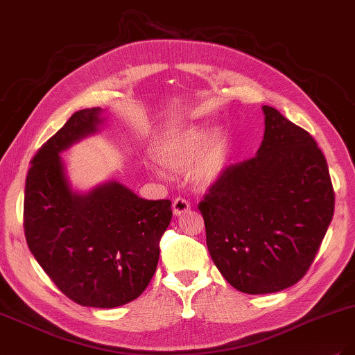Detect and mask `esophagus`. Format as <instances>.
Masks as SVG:
<instances>
[{
	"label": "esophagus",
	"mask_w": 355,
	"mask_h": 355,
	"mask_svg": "<svg viewBox=\"0 0 355 355\" xmlns=\"http://www.w3.org/2000/svg\"><path fill=\"white\" fill-rule=\"evenodd\" d=\"M189 209H191V206H189L188 200L182 198V197L175 198V201H173V213L176 214V216H179V214H184Z\"/></svg>",
	"instance_id": "1"
}]
</instances>
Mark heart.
Wrapping results in <instances>:
<instances>
[{
  "mask_svg": "<svg viewBox=\"0 0 355 355\" xmlns=\"http://www.w3.org/2000/svg\"><path fill=\"white\" fill-rule=\"evenodd\" d=\"M153 155L168 170H184L198 187H209L227 166L230 142L227 133L216 130L207 136L204 125L192 124L161 135L153 148Z\"/></svg>",
  "mask_w": 355,
  "mask_h": 355,
  "instance_id": "1",
  "label": "heart"
}]
</instances>
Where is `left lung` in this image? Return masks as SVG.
I'll use <instances>...</instances> for the list:
<instances>
[{
    "label": "left lung",
    "mask_w": 355,
    "mask_h": 355,
    "mask_svg": "<svg viewBox=\"0 0 355 355\" xmlns=\"http://www.w3.org/2000/svg\"><path fill=\"white\" fill-rule=\"evenodd\" d=\"M253 158L222 171L200 201L214 265L243 293L280 292L309 270L335 210L314 137L271 106Z\"/></svg>",
    "instance_id": "left-lung-1"
}]
</instances>
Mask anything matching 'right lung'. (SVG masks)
Wrapping results in <instances>:
<instances>
[{"label": "right lung", "instance_id": "right-lung-1", "mask_svg": "<svg viewBox=\"0 0 355 355\" xmlns=\"http://www.w3.org/2000/svg\"><path fill=\"white\" fill-rule=\"evenodd\" d=\"M101 110L75 112L31 161L24 228L31 253L75 304L115 308L144 293L157 270L170 200H144L118 182L73 194L59 153L102 123Z\"/></svg>", "mask_w": 355, "mask_h": 355}]
</instances>
